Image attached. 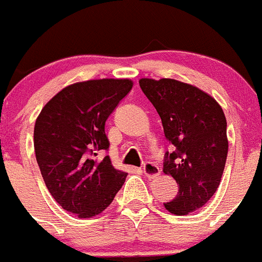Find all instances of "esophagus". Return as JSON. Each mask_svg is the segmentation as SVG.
Returning <instances> with one entry per match:
<instances>
[{"label":"esophagus","mask_w":262,"mask_h":262,"mask_svg":"<svg viewBox=\"0 0 262 262\" xmlns=\"http://www.w3.org/2000/svg\"><path fill=\"white\" fill-rule=\"evenodd\" d=\"M143 173H145L146 177L154 178V177H156V176H159L160 169H159L158 165L148 161V163H146V164L143 165Z\"/></svg>","instance_id":"1"}]
</instances>
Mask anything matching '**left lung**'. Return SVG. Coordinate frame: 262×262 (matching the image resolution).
<instances>
[{"label":"left lung","instance_id":"obj_1","mask_svg":"<svg viewBox=\"0 0 262 262\" xmlns=\"http://www.w3.org/2000/svg\"><path fill=\"white\" fill-rule=\"evenodd\" d=\"M139 86L158 111L165 138L176 147L165 154L163 172L180 187L164 207L173 214H189L202 208L220 186L229 150L226 117L216 99L194 85L141 79Z\"/></svg>","mask_w":262,"mask_h":262}]
</instances>
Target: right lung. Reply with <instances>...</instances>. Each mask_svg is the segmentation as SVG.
I'll return each instance as SVG.
<instances>
[{
	"label": "right lung",
	"instance_id": "obj_1",
	"mask_svg": "<svg viewBox=\"0 0 262 262\" xmlns=\"http://www.w3.org/2000/svg\"><path fill=\"white\" fill-rule=\"evenodd\" d=\"M133 86L129 79H101L68 85L38 115L33 132L36 160L55 202L79 219L102 213L125 182L112 167L104 124Z\"/></svg>",
	"mask_w": 262,
	"mask_h": 262
}]
</instances>
